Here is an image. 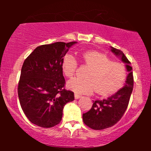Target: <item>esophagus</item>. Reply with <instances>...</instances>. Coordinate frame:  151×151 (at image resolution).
<instances>
[{
    "mask_svg": "<svg viewBox=\"0 0 151 151\" xmlns=\"http://www.w3.org/2000/svg\"><path fill=\"white\" fill-rule=\"evenodd\" d=\"M81 95L77 94V93H74V98H75L76 99H79V98H81Z\"/></svg>",
    "mask_w": 151,
    "mask_h": 151,
    "instance_id": "esophagus-1",
    "label": "esophagus"
}]
</instances>
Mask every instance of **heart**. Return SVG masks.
I'll return each instance as SVG.
<instances>
[{
	"label": "heart",
	"instance_id": "1",
	"mask_svg": "<svg viewBox=\"0 0 151 151\" xmlns=\"http://www.w3.org/2000/svg\"><path fill=\"white\" fill-rule=\"evenodd\" d=\"M81 58L90 70L85 79L75 77L67 81L69 89L81 94H89L96 90L98 94L107 95L123 86L127 76L126 67L123 64L112 62L106 55L96 51L86 52ZM77 67L75 57L71 54L66 55L62 64L66 77H73Z\"/></svg>",
	"mask_w": 151,
	"mask_h": 151
}]
</instances>
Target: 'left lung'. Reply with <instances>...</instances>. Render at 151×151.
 Listing matches in <instances>:
<instances>
[{
  "mask_svg": "<svg viewBox=\"0 0 151 151\" xmlns=\"http://www.w3.org/2000/svg\"><path fill=\"white\" fill-rule=\"evenodd\" d=\"M111 50L123 62L126 63L128 74L126 84L116 93L107 99L96 100L91 109L83 114V121L93 130H102L111 127L122 118L125 113L133 87V76L131 62L121 50L111 47Z\"/></svg>",
  "mask_w": 151,
  "mask_h": 151,
  "instance_id": "obj_1",
  "label": "left lung"
}]
</instances>
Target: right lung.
<instances>
[{
  "instance_id": "right-lung-1",
  "label": "right lung",
  "mask_w": 151,
  "mask_h": 151,
  "mask_svg": "<svg viewBox=\"0 0 151 151\" xmlns=\"http://www.w3.org/2000/svg\"><path fill=\"white\" fill-rule=\"evenodd\" d=\"M77 42H58L38 46L23 62L18 93L24 114L32 124L51 128L60 124L65 105L74 99L65 89L62 64Z\"/></svg>"
}]
</instances>
